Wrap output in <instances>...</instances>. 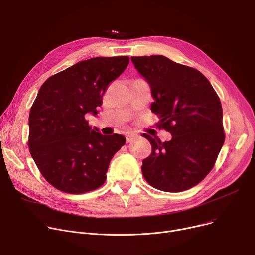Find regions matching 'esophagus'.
<instances>
[{
	"label": "esophagus",
	"instance_id": "obj_1",
	"mask_svg": "<svg viewBox=\"0 0 255 255\" xmlns=\"http://www.w3.org/2000/svg\"><path fill=\"white\" fill-rule=\"evenodd\" d=\"M126 141L129 143V142H132L133 140H134L136 137H137V135L135 134V133H133V132H127L126 133Z\"/></svg>",
	"mask_w": 255,
	"mask_h": 255
}]
</instances>
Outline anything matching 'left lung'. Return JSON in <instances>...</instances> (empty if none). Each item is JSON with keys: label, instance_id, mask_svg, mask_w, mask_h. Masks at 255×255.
<instances>
[{"label": "left lung", "instance_id": "left-lung-1", "mask_svg": "<svg viewBox=\"0 0 255 255\" xmlns=\"http://www.w3.org/2000/svg\"><path fill=\"white\" fill-rule=\"evenodd\" d=\"M131 61L151 88L157 126L172 136L161 142L143 133L152 153L142 160V175L165 192L190 189L211 171L224 142L220 99L207 77L191 67L160 55Z\"/></svg>", "mask_w": 255, "mask_h": 255}]
</instances>
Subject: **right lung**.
Returning <instances> with one entry per match:
<instances>
[{"label": "right lung", "instance_id": "1", "mask_svg": "<svg viewBox=\"0 0 255 255\" xmlns=\"http://www.w3.org/2000/svg\"><path fill=\"white\" fill-rule=\"evenodd\" d=\"M128 64L127 56L92 58L50 76L40 88L30 111L29 148L55 188L80 194L105 182L111 160L126 138L93 130L86 115L98 113L107 86Z\"/></svg>", "mask_w": 255, "mask_h": 255}]
</instances>
